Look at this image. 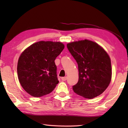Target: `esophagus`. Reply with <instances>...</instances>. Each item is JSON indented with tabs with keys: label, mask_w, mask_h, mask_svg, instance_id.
Listing matches in <instances>:
<instances>
[{
	"label": "esophagus",
	"mask_w": 128,
	"mask_h": 128,
	"mask_svg": "<svg viewBox=\"0 0 128 128\" xmlns=\"http://www.w3.org/2000/svg\"><path fill=\"white\" fill-rule=\"evenodd\" d=\"M62 81H66V80H67V77H62Z\"/></svg>",
	"instance_id": "34e87169"
}]
</instances>
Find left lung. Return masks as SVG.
I'll use <instances>...</instances> for the list:
<instances>
[{
    "label": "left lung",
    "mask_w": 128,
    "mask_h": 128,
    "mask_svg": "<svg viewBox=\"0 0 128 128\" xmlns=\"http://www.w3.org/2000/svg\"><path fill=\"white\" fill-rule=\"evenodd\" d=\"M67 48L78 67V81L73 86L74 92L88 99L102 94L112 78L111 59L107 52L88 40L69 43Z\"/></svg>",
    "instance_id": "obj_1"
}]
</instances>
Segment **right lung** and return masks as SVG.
Wrapping results in <instances>:
<instances>
[{"label": "right lung", "instance_id": "right-lung-1", "mask_svg": "<svg viewBox=\"0 0 128 128\" xmlns=\"http://www.w3.org/2000/svg\"><path fill=\"white\" fill-rule=\"evenodd\" d=\"M64 47L60 42L40 41L21 53L17 70L19 82L26 92L40 97L52 92L59 83L55 60Z\"/></svg>", "mask_w": 128, "mask_h": 128}]
</instances>
